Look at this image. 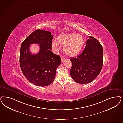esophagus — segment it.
<instances>
[{"label":"esophagus","mask_w":123,"mask_h":123,"mask_svg":"<svg viewBox=\"0 0 123 123\" xmlns=\"http://www.w3.org/2000/svg\"><path fill=\"white\" fill-rule=\"evenodd\" d=\"M65 60V59L64 58V57H62L61 58V62H63V61H64V60Z\"/></svg>","instance_id":"esophagus-1"}]
</instances>
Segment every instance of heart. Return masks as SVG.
<instances>
[{"label":"heart","instance_id":"b5f03b06","mask_svg":"<svg viewBox=\"0 0 123 123\" xmlns=\"http://www.w3.org/2000/svg\"><path fill=\"white\" fill-rule=\"evenodd\" d=\"M64 45V53L69 57H74L78 55L82 51L85 44V39L81 34L72 33L63 34L58 37L57 41L52 42V46L56 49H59L57 43Z\"/></svg>","mask_w":123,"mask_h":123}]
</instances>
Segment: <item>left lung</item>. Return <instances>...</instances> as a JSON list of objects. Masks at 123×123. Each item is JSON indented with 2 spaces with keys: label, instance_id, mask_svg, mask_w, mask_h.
<instances>
[{
  "label": "left lung",
  "instance_id": "8db88e82",
  "mask_svg": "<svg viewBox=\"0 0 123 123\" xmlns=\"http://www.w3.org/2000/svg\"><path fill=\"white\" fill-rule=\"evenodd\" d=\"M82 54L70 58L72 67L70 74L79 84H88L98 75L103 66V55L101 44L93 37L89 36Z\"/></svg>",
  "mask_w": 123,
  "mask_h": 123
}]
</instances>
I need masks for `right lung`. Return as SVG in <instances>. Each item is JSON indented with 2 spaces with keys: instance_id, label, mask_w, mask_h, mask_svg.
<instances>
[{
  "instance_id": "right-lung-1",
  "label": "right lung",
  "mask_w": 123,
  "mask_h": 123,
  "mask_svg": "<svg viewBox=\"0 0 123 123\" xmlns=\"http://www.w3.org/2000/svg\"><path fill=\"white\" fill-rule=\"evenodd\" d=\"M53 36L49 31L37 30L28 36L22 43L19 64L22 72L30 83L44 87L52 84L56 75V69L61 64L60 57L52 51ZM38 44V53L32 54L30 45Z\"/></svg>"
}]
</instances>
